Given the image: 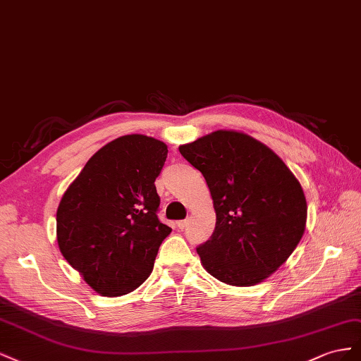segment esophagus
I'll use <instances>...</instances> for the list:
<instances>
[{
    "mask_svg": "<svg viewBox=\"0 0 361 361\" xmlns=\"http://www.w3.org/2000/svg\"><path fill=\"white\" fill-rule=\"evenodd\" d=\"M188 225H189V219H183V221H178V222H177L178 230H184Z\"/></svg>",
    "mask_w": 361,
    "mask_h": 361,
    "instance_id": "esophagus-1",
    "label": "esophagus"
}]
</instances>
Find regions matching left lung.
I'll use <instances>...</instances> for the list:
<instances>
[{
	"mask_svg": "<svg viewBox=\"0 0 361 361\" xmlns=\"http://www.w3.org/2000/svg\"><path fill=\"white\" fill-rule=\"evenodd\" d=\"M180 152L202 173L216 212L212 238L197 248L204 269L231 286L263 281L304 234L300 181L272 149L238 131H214Z\"/></svg>",
	"mask_w": 361,
	"mask_h": 361,
	"instance_id": "obj_1",
	"label": "left lung"
}]
</instances>
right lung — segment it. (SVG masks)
<instances>
[{
    "label": "right lung",
    "instance_id": "add662e5",
    "mask_svg": "<svg viewBox=\"0 0 361 361\" xmlns=\"http://www.w3.org/2000/svg\"><path fill=\"white\" fill-rule=\"evenodd\" d=\"M163 142L122 136L89 159L57 209V243L66 262L102 296H121L149 276L164 238L156 178Z\"/></svg>",
    "mask_w": 361,
    "mask_h": 361
}]
</instances>
